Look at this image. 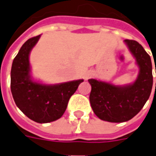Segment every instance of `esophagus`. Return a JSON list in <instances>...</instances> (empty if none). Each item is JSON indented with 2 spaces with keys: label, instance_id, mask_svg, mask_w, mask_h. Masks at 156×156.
<instances>
[{
  "label": "esophagus",
  "instance_id": "1",
  "mask_svg": "<svg viewBox=\"0 0 156 156\" xmlns=\"http://www.w3.org/2000/svg\"><path fill=\"white\" fill-rule=\"evenodd\" d=\"M94 75V73L92 72V71H89V72H87L85 73V75H84V78L85 79H88L89 78H90V77H92Z\"/></svg>",
  "mask_w": 156,
  "mask_h": 156
}]
</instances>
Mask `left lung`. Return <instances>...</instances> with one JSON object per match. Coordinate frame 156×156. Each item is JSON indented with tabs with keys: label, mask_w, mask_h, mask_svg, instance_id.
Segmentation results:
<instances>
[{
	"label": "left lung",
	"mask_w": 156,
	"mask_h": 156,
	"mask_svg": "<svg viewBox=\"0 0 156 156\" xmlns=\"http://www.w3.org/2000/svg\"><path fill=\"white\" fill-rule=\"evenodd\" d=\"M124 42L139 66L136 80L130 84L115 85L94 78L89 79L91 107L100 119L110 122H123L136 116L148 101L153 86L150 56L139 42L132 40H125Z\"/></svg>",
	"instance_id": "obj_1"
}]
</instances>
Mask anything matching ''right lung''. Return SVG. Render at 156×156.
Instances as JSON below:
<instances>
[{
    "label": "right lung",
    "mask_w": 156,
    "mask_h": 156,
    "mask_svg": "<svg viewBox=\"0 0 156 156\" xmlns=\"http://www.w3.org/2000/svg\"><path fill=\"white\" fill-rule=\"evenodd\" d=\"M33 37L23 44L14 58L11 70V91L17 106L29 119L47 123L62 117L70 97L83 79L44 84L31 77L29 54L40 40Z\"/></svg>",
    "instance_id": "add662e5"
}]
</instances>
